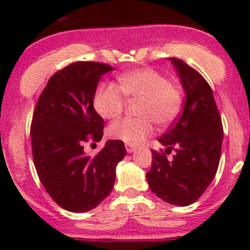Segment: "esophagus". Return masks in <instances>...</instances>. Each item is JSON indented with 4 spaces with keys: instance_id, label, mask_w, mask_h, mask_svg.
<instances>
[{
    "instance_id": "obj_1",
    "label": "esophagus",
    "mask_w": 250,
    "mask_h": 250,
    "mask_svg": "<svg viewBox=\"0 0 250 250\" xmlns=\"http://www.w3.org/2000/svg\"><path fill=\"white\" fill-rule=\"evenodd\" d=\"M125 150H127L128 153H132L133 151H135V146L130 145V144H125Z\"/></svg>"
}]
</instances>
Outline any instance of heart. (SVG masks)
I'll return each instance as SVG.
<instances>
[{
  "label": "heart",
  "mask_w": 250,
  "mask_h": 250,
  "mask_svg": "<svg viewBox=\"0 0 250 250\" xmlns=\"http://www.w3.org/2000/svg\"><path fill=\"white\" fill-rule=\"evenodd\" d=\"M118 85L121 91L115 84H104L95 92V111L105 120L117 118L125 107L123 94L125 98L140 99L137 109L139 117L112 123L107 129L112 139L138 145L153 134V123L167 128L180 115L183 93L156 70L143 67L125 72L118 77Z\"/></svg>",
  "instance_id": "1"
}]
</instances>
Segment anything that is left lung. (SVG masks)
I'll list each match as a JSON object with an SVG mask.
<instances>
[{
	"label": "left lung",
	"instance_id": "8db88e82",
	"mask_svg": "<svg viewBox=\"0 0 250 250\" xmlns=\"http://www.w3.org/2000/svg\"><path fill=\"white\" fill-rule=\"evenodd\" d=\"M185 92L184 109L167 133L158 139L166 152L174 148L168 161L164 152L152 150V165L146 173L148 188L174 206H190L201 197L215 176L224 133L213 92L200 72L183 60L169 58Z\"/></svg>",
	"mask_w": 250,
	"mask_h": 250
}]
</instances>
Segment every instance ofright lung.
<instances>
[{"label": "right lung", "mask_w": 250, "mask_h": 250, "mask_svg": "<svg viewBox=\"0 0 250 250\" xmlns=\"http://www.w3.org/2000/svg\"><path fill=\"white\" fill-rule=\"evenodd\" d=\"M113 67L76 62L53 75L37 100L31 122L35 168L55 203L74 213L95 208L109 196L116 167L127 151L121 140H107L89 156L83 144L100 141L104 120L94 110L97 85Z\"/></svg>", "instance_id": "1"}]
</instances>
